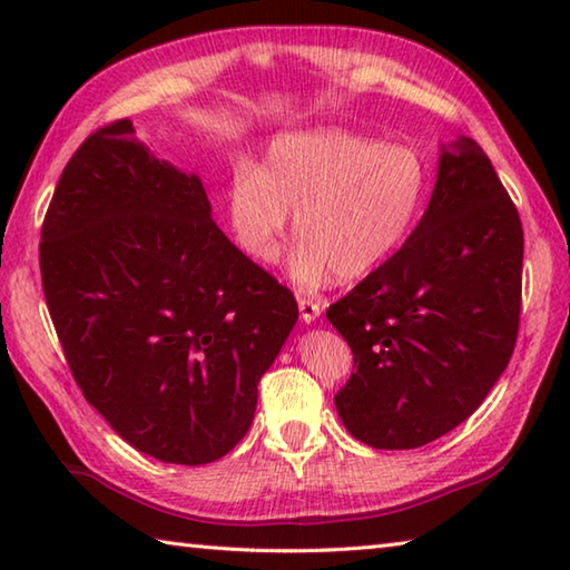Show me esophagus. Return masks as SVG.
Instances as JSON below:
<instances>
[{
  "mask_svg": "<svg viewBox=\"0 0 570 570\" xmlns=\"http://www.w3.org/2000/svg\"><path fill=\"white\" fill-rule=\"evenodd\" d=\"M298 314H302L304 324H314L322 316V304L314 298H298Z\"/></svg>",
  "mask_w": 570,
  "mask_h": 570,
  "instance_id": "34e87169",
  "label": "esophagus"
}]
</instances>
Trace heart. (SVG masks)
I'll return each mask as SVG.
<instances>
[{"instance_id":"heart-1","label":"heart","mask_w":570,"mask_h":570,"mask_svg":"<svg viewBox=\"0 0 570 570\" xmlns=\"http://www.w3.org/2000/svg\"><path fill=\"white\" fill-rule=\"evenodd\" d=\"M422 153L404 142L316 128L284 132L264 170L244 163L228 188V218L238 248L272 264L282 248L288 210L302 238L288 256V276L302 286L336 274L356 282L407 244L428 200Z\"/></svg>"}]
</instances>
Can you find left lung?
<instances>
[{
    "label": "left lung",
    "mask_w": 570,
    "mask_h": 570,
    "mask_svg": "<svg viewBox=\"0 0 570 570\" xmlns=\"http://www.w3.org/2000/svg\"><path fill=\"white\" fill-rule=\"evenodd\" d=\"M523 226L475 140L442 142L430 204L387 264L330 306L352 346L336 392L350 435L412 450L475 412L513 354Z\"/></svg>",
    "instance_id": "left-lung-1"
}]
</instances>
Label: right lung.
<instances>
[{
	"mask_svg": "<svg viewBox=\"0 0 570 570\" xmlns=\"http://www.w3.org/2000/svg\"><path fill=\"white\" fill-rule=\"evenodd\" d=\"M210 214L196 173L118 120L77 148L42 226L45 298L75 382L125 442L176 465L238 445L298 320L292 292Z\"/></svg>",
	"mask_w": 570,
	"mask_h": 570,
	"instance_id": "obj_1",
	"label": "right lung"
}]
</instances>
